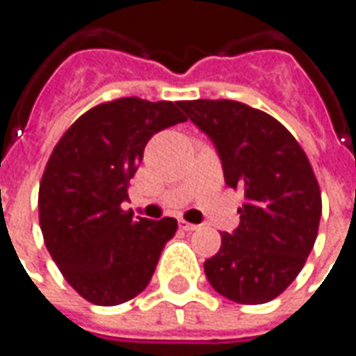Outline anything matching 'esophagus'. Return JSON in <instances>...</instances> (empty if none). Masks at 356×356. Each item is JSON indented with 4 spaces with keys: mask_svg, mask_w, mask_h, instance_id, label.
I'll use <instances>...</instances> for the list:
<instances>
[{
    "mask_svg": "<svg viewBox=\"0 0 356 356\" xmlns=\"http://www.w3.org/2000/svg\"><path fill=\"white\" fill-rule=\"evenodd\" d=\"M180 228H182V230H186V232H192V230H198L200 226H198V224H190L186 222V220H180Z\"/></svg>",
    "mask_w": 356,
    "mask_h": 356,
    "instance_id": "esophagus-1",
    "label": "esophagus"
}]
</instances>
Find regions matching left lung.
I'll list each match as a JSON object with an SVG mask.
<instances>
[{"mask_svg":"<svg viewBox=\"0 0 356 356\" xmlns=\"http://www.w3.org/2000/svg\"><path fill=\"white\" fill-rule=\"evenodd\" d=\"M220 158L224 182L244 192L240 224L204 262L208 282L240 305L276 298L302 270L321 222L307 154L278 120L232 99L180 102Z\"/></svg>","mask_w":356,"mask_h":356,"instance_id":"left-lung-1","label":"left lung"}]
</instances>
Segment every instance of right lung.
<instances>
[{
    "label": "right lung",
    "instance_id": "right-lung-1",
    "mask_svg": "<svg viewBox=\"0 0 356 356\" xmlns=\"http://www.w3.org/2000/svg\"><path fill=\"white\" fill-rule=\"evenodd\" d=\"M186 122L180 102L120 98L80 116L56 144L40 184V226L63 278L86 300L116 307L150 282L174 218L122 210L154 134Z\"/></svg>",
    "mask_w": 356,
    "mask_h": 356
}]
</instances>
